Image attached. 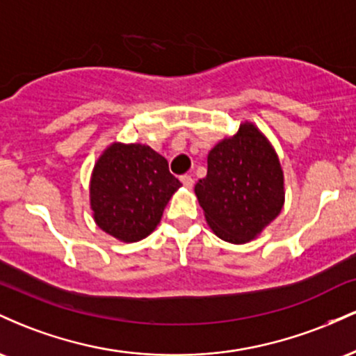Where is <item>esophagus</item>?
Returning a JSON list of instances; mask_svg holds the SVG:
<instances>
[{
	"label": "esophagus",
	"mask_w": 356,
	"mask_h": 356,
	"mask_svg": "<svg viewBox=\"0 0 356 356\" xmlns=\"http://www.w3.org/2000/svg\"><path fill=\"white\" fill-rule=\"evenodd\" d=\"M181 182L184 187H187V189H192V186H194V179H192L191 175H182Z\"/></svg>",
	"instance_id": "34e87169"
}]
</instances>
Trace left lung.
<instances>
[{"label":"left lung","instance_id":"1","mask_svg":"<svg viewBox=\"0 0 356 356\" xmlns=\"http://www.w3.org/2000/svg\"><path fill=\"white\" fill-rule=\"evenodd\" d=\"M214 234L232 244L252 241L277 218L284 177L271 142L251 122L207 155V175L194 187Z\"/></svg>","mask_w":356,"mask_h":356}]
</instances>
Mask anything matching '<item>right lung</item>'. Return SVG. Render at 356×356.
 Returning a JSON list of instances; mask_svg holds the SVG:
<instances>
[{
  "label": "right lung",
  "mask_w": 356,
  "mask_h": 356,
  "mask_svg": "<svg viewBox=\"0 0 356 356\" xmlns=\"http://www.w3.org/2000/svg\"><path fill=\"white\" fill-rule=\"evenodd\" d=\"M165 157L144 144L113 142L97 161L90 181V207L97 226L124 243L147 238L181 187Z\"/></svg>",
  "instance_id": "right-lung-1"
}]
</instances>
